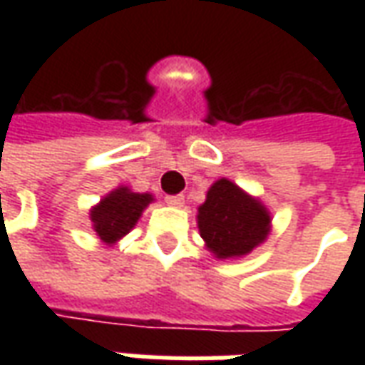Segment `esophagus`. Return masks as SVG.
<instances>
[{
	"label": "esophagus",
	"instance_id": "34e87169",
	"mask_svg": "<svg viewBox=\"0 0 365 365\" xmlns=\"http://www.w3.org/2000/svg\"><path fill=\"white\" fill-rule=\"evenodd\" d=\"M166 203L170 207H182L183 205V195H168Z\"/></svg>",
	"mask_w": 365,
	"mask_h": 365
}]
</instances>
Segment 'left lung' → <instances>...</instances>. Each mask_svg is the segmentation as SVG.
Wrapping results in <instances>:
<instances>
[{
    "label": "left lung",
    "instance_id": "1",
    "mask_svg": "<svg viewBox=\"0 0 365 365\" xmlns=\"http://www.w3.org/2000/svg\"><path fill=\"white\" fill-rule=\"evenodd\" d=\"M197 229L211 256L238 260L268 240L272 213L260 199L221 178L197 207Z\"/></svg>",
    "mask_w": 365,
    "mask_h": 365
}]
</instances>
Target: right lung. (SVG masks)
I'll return each instance as SVG.
<instances>
[{
    "instance_id": "1",
    "label": "right lung",
    "mask_w": 365,
    "mask_h": 365,
    "mask_svg": "<svg viewBox=\"0 0 365 365\" xmlns=\"http://www.w3.org/2000/svg\"><path fill=\"white\" fill-rule=\"evenodd\" d=\"M152 201V193H136L128 185H119L90 209L91 229L105 246L113 248L135 229L144 209Z\"/></svg>"
}]
</instances>
